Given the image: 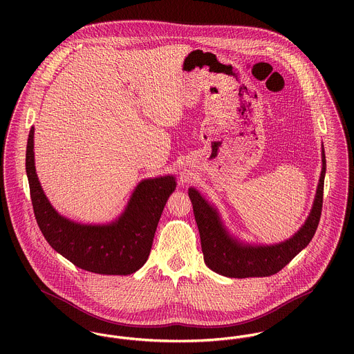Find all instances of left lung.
<instances>
[{
  "label": "left lung",
  "mask_w": 354,
  "mask_h": 354,
  "mask_svg": "<svg viewBox=\"0 0 354 354\" xmlns=\"http://www.w3.org/2000/svg\"><path fill=\"white\" fill-rule=\"evenodd\" d=\"M326 176V155L322 145V173L310 212L290 239L278 244H251L229 233L216 207L195 188L188 189L201 233L204 263L212 271L229 278L270 277L282 270L310 243L317 229Z\"/></svg>",
  "instance_id": "left-lung-1"
}]
</instances>
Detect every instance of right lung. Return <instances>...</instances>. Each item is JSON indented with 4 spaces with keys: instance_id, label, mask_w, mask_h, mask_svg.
<instances>
[{
    "instance_id": "right-lung-1",
    "label": "right lung",
    "mask_w": 354,
    "mask_h": 354,
    "mask_svg": "<svg viewBox=\"0 0 354 354\" xmlns=\"http://www.w3.org/2000/svg\"><path fill=\"white\" fill-rule=\"evenodd\" d=\"M34 127L30 131L26 171L38 226L55 252L76 267L103 275H128L145 266L153 234L167 202L176 189V177L142 180L125 209L109 223H80L61 215L46 198L35 169Z\"/></svg>"
}]
</instances>
